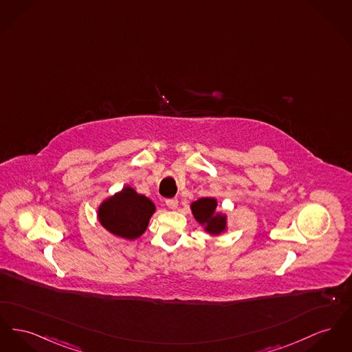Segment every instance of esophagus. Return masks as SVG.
<instances>
[{
	"instance_id": "esophagus-1",
	"label": "esophagus",
	"mask_w": 352,
	"mask_h": 352,
	"mask_svg": "<svg viewBox=\"0 0 352 352\" xmlns=\"http://www.w3.org/2000/svg\"><path fill=\"white\" fill-rule=\"evenodd\" d=\"M166 205H167L168 208L175 210L177 206H178V199L177 198H168V199H166Z\"/></svg>"
}]
</instances>
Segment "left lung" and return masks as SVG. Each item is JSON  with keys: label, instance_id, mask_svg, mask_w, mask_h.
Instances as JSON below:
<instances>
[{"label": "left lung", "instance_id": "1", "mask_svg": "<svg viewBox=\"0 0 352 352\" xmlns=\"http://www.w3.org/2000/svg\"><path fill=\"white\" fill-rule=\"evenodd\" d=\"M217 201L214 198H201L191 205V211L199 223H206L211 234H219L226 228V217L215 214Z\"/></svg>", "mask_w": 352, "mask_h": 352}]
</instances>
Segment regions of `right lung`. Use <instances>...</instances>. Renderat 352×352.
Instances as JSON below:
<instances>
[{"mask_svg":"<svg viewBox=\"0 0 352 352\" xmlns=\"http://www.w3.org/2000/svg\"><path fill=\"white\" fill-rule=\"evenodd\" d=\"M154 211L155 206L148 198L137 194L131 187H124L121 192L104 201L98 218L111 234L131 241L145 232Z\"/></svg>","mask_w":352,"mask_h":352,"instance_id":"obj_1","label":"right lung"}]
</instances>
